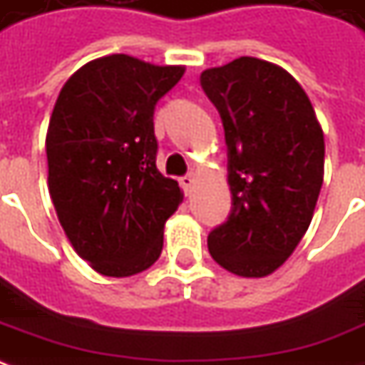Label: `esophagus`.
<instances>
[{"label":"esophagus","instance_id":"34e87169","mask_svg":"<svg viewBox=\"0 0 365 365\" xmlns=\"http://www.w3.org/2000/svg\"><path fill=\"white\" fill-rule=\"evenodd\" d=\"M180 187L185 188V192H187V195H190V190H192V187H195V175L190 173V175H187V177L180 178Z\"/></svg>","mask_w":365,"mask_h":365}]
</instances>
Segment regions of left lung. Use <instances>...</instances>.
<instances>
[{"label": "left lung", "mask_w": 365, "mask_h": 365, "mask_svg": "<svg viewBox=\"0 0 365 365\" xmlns=\"http://www.w3.org/2000/svg\"><path fill=\"white\" fill-rule=\"evenodd\" d=\"M200 84L217 106L229 148L233 207L209 235V253L239 277H267L314 219L324 185L322 124L302 84L281 66L237 58Z\"/></svg>", "instance_id": "8db88e82"}]
</instances>
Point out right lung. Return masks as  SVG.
<instances>
[{"label":"right lung","mask_w":365,"mask_h":365,"mask_svg":"<svg viewBox=\"0 0 365 365\" xmlns=\"http://www.w3.org/2000/svg\"><path fill=\"white\" fill-rule=\"evenodd\" d=\"M185 70L112 53L76 70L56 100L46 134L51 202L100 275L130 277L160 257L182 190L156 168L154 106Z\"/></svg>","instance_id":"right-lung-1"}]
</instances>
